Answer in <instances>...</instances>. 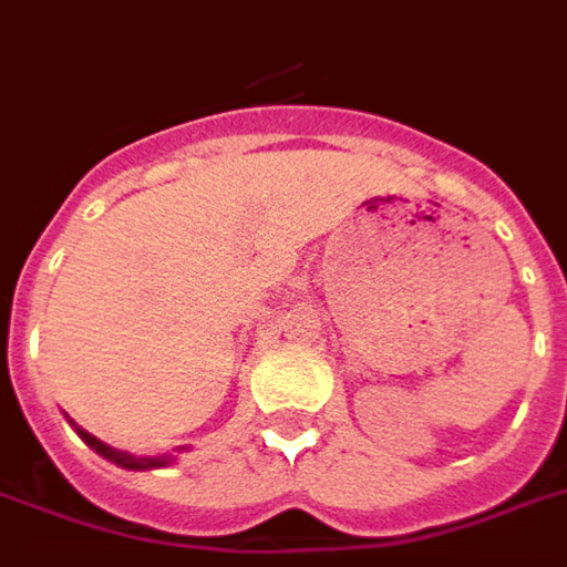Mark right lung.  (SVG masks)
I'll list each match as a JSON object with an SVG mask.
<instances>
[{"mask_svg":"<svg viewBox=\"0 0 567 567\" xmlns=\"http://www.w3.org/2000/svg\"><path fill=\"white\" fill-rule=\"evenodd\" d=\"M69 420V416H65ZM69 423L74 425V432H78V437L84 441L86 447L96 450L99 456L109 458V462H114V465H120V468L126 471H151V468H165V465H172L175 462V456L172 453H165V456H132V453H126V450H114L109 447L105 441H99L96 435H90L86 429H81V425L74 423V420H69ZM187 447H181V453H184Z\"/></svg>","mask_w":567,"mask_h":567,"instance_id":"right-lung-1","label":"right lung"}]
</instances>
